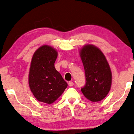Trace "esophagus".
I'll list each match as a JSON object with an SVG mask.
<instances>
[{"mask_svg": "<svg viewBox=\"0 0 134 134\" xmlns=\"http://www.w3.org/2000/svg\"><path fill=\"white\" fill-rule=\"evenodd\" d=\"M68 85H69V86H72L74 85V82H72V81H70L68 82Z\"/></svg>", "mask_w": 134, "mask_h": 134, "instance_id": "obj_1", "label": "esophagus"}]
</instances>
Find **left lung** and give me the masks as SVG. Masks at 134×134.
<instances>
[{"mask_svg":"<svg viewBox=\"0 0 134 134\" xmlns=\"http://www.w3.org/2000/svg\"><path fill=\"white\" fill-rule=\"evenodd\" d=\"M85 71L86 83L81 91L88 100L99 102L108 94L112 85V72L102 51L91 44L79 51Z\"/></svg>","mask_w":134,"mask_h":134,"instance_id":"8db88e82","label":"left lung"}]
</instances>
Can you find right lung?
Instances as JSON below:
<instances>
[{
    "mask_svg": "<svg viewBox=\"0 0 134 134\" xmlns=\"http://www.w3.org/2000/svg\"><path fill=\"white\" fill-rule=\"evenodd\" d=\"M58 51L44 44L35 52L29 73V85L34 97L43 103H53L68 86L54 68Z\"/></svg>",
    "mask_w": 134,
    "mask_h": 134,
    "instance_id": "1",
    "label": "right lung"
}]
</instances>
